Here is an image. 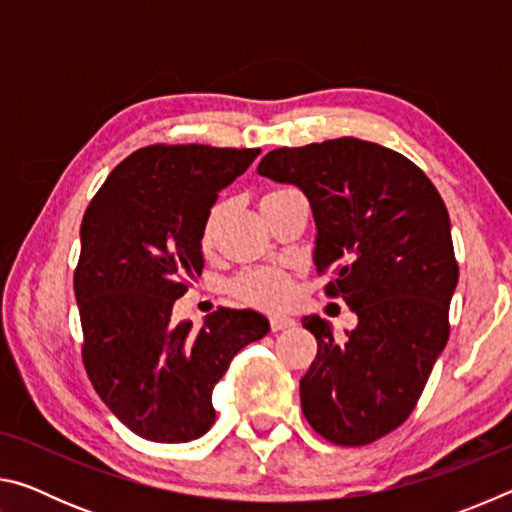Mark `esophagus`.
I'll return each instance as SVG.
<instances>
[{"label": "esophagus", "mask_w": 512, "mask_h": 512, "mask_svg": "<svg viewBox=\"0 0 512 512\" xmlns=\"http://www.w3.org/2000/svg\"><path fill=\"white\" fill-rule=\"evenodd\" d=\"M268 323H271V329L273 332H282V329H289L296 325V320H293L291 316H282V314H275L268 318Z\"/></svg>", "instance_id": "esophagus-1"}]
</instances>
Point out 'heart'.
<instances>
[{
    "label": "heart",
    "mask_w": 512,
    "mask_h": 512,
    "mask_svg": "<svg viewBox=\"0 0 512 512\" xmlns=\"http://www.w3.org/2000/svg\"><path fill=\"white\" fill-rule=\"evenodd\" d=\"M221 216V203L212 205L207 212L205 228H203V244L207 246L212 241L216 221ZM232 291L239 300L248 302V305L262 307V309H280L289 305L293 296L291 277L282 271V268L262 266V268H248V271L239 273L232 282Z\"/></svg>",
    "instance_id": "b5f03b06"
}]
</instances>
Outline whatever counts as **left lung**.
I'll list each match as a JSON object with an SVG mask.
<instances>
[{
  "instance_id": "left-lung-1",
  "label": "left lung",
  "mask_w": 512,
  "mask_h": 512,
  "mask_svg": "<svg viewBox=\"0 0 512 512\" xmlns=\"http://www.w3.org/2000/svg\"><path fill=\"white\" fill-rule=\"evenodd\" d=\"M257 171L305 192L316 271L334 275L327 298L359 318L341 341L320 316L302 318L318 343L302 413L329 443H375L413 413L449 339L458 262L445 201L418 164L354 137L275 149Z\"/></svg>"
}]
</instances>
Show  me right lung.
I'll return each mask as SVG.
<instances>
[{
	"label": "right lung",
	"mask_w": 512,
	"mask_h": 512,
	"mask_svg": "<svg viewBox=\"0 0 512 512\" xmlns=\"http://www.w3.org/2000/svg\"><path fill=\"white\" fill-rule=\"evenodd\" d=\"M259 149L151 144L112 169L81 223L74 271L94 391L153 443H189L212 427L214 384L235 354L268 332L250 309L219 307L201 329L173 323V302L203 271L201 239L216 192Z\"/></svg>",
	"instance_id": "add662e5"
}]
</instances>
